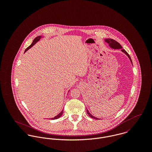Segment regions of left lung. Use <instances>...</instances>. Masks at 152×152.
Here are the masks:
<instances>
[{
  "instance_id": "8db88e82",
  "label": "left lung",
  "mask_w": 152,
  "mask_h": 152,
  "mask_svg": "<svg viewBox=\"0 0 152 152\" xmlns=\"http://www.w3.org/2000/svg\"><path fill=\"white\" fill-rule=\"evenodd\" d=\"M105 42H107V43L109 44V46H110V47H112V48H114V49H119V48H121L122 51V52H124L125 54H126L128 56L129 58L130 59L131 63H132V60H131V58H130V56L129 55V54H128V53H127V52H126L124 49H122V47L121 46V45L118 42H117L116 41H115V40L112 39H107L105 40ZM87 112L88 115L91 118H94V119H99L98 118H95V116H92V115L89 112V111L88 110V109H87Z\"/></svg>"
}]
</instances>
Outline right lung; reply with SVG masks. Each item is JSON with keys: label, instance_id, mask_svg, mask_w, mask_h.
I'll use <instances>...</instances> for the list:
<instances>
[{"label": "right lung", "instance_id": "1", "mask_svg": "<svg viewBox=\"0 0 152 152\" xmlns=\"http://www.w3.org/2000/svg\"><path fill=\"white\" fill-rule=\"evenodd\" d=\"M40 38H41V36H38V37H36L34 39V40H33V43H31V44L30 45V46H28L26 50H25V51H24V53L27 51V50H28L29 48H30L34 44L36 43V42H37L40 39ZM63 110L58 114V115H57L56 116H55L54 118H52V119H58V118H59L62 115H63Z\"/></svg>", "mask_w": 152, "mask_h": 152}]
</instances>
